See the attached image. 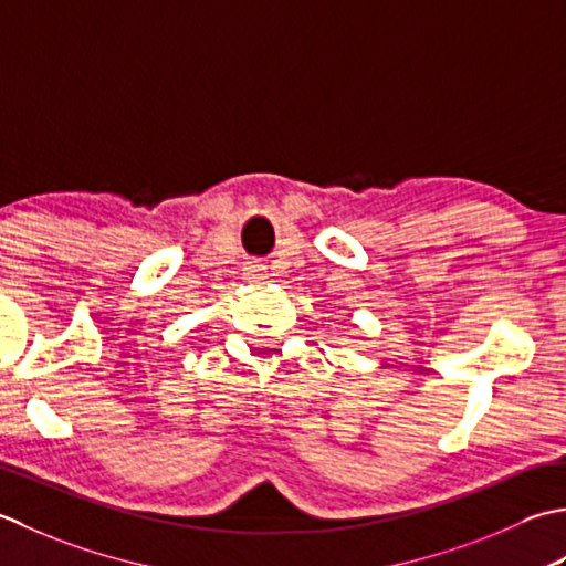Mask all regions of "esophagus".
Returning <instances> with one entry per match:
<instances>
[{"instance_id": "1", "label": "esophagus", "mask_w": 566, "mask_h": 566, "mask_svg": "<svg viewBox=\"0 0 566 566\" xmlns=\"http://www.w3.org/2000/svg\"><path fill=\"white\" fill-rule=\"evenodd\" d=\"M247 275H249V281L259 283V281L266 279V271H263L261 266H249V269H247Z\"/></svg>"}]
</instances>
